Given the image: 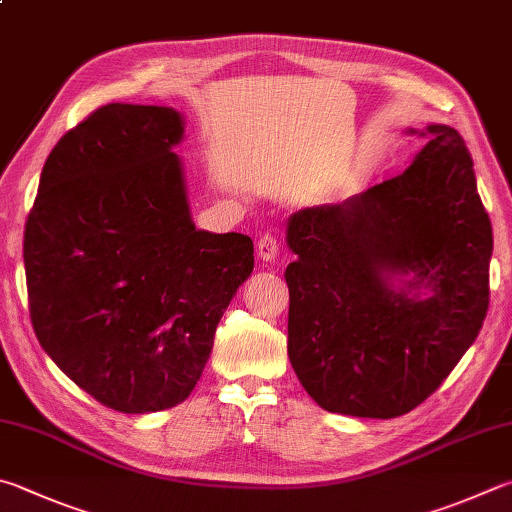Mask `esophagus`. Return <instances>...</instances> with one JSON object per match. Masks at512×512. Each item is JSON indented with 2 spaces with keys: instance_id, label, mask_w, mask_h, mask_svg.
<instances>
[{
  "instance_id": "esophagus-1",
  "label": "esophagus",
  "mask_w": 512,
  "mask_h": 512,
  "mask_svg": "<svg viewBox=\"0 0 512 512\" xmlns=\"http://www.w3.org/2000/svg\"><path fill=\"white\" fill-rule=\"evenodd\" d=\"M280 253V241L271 232H264L262 237L257 239V255L264 259V262H273V259Z\"/></svg>"
}]
</instances>
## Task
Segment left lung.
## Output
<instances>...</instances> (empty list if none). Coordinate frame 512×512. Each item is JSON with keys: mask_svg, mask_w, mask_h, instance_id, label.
Returning a JSON list of instances; mask_svg holds the SVG:
<instances>
[{"mask_svg": "<svg viewBox=\"0 0 512 512\" xmlns=\"http://www.w3.org/2000/svg\"><path fill=\"white\" fill-rule=\"evenodd\" d=\"M405 172L288 219V360L327 412L394 418L432 396L479 336L492 226L457 129ZM415 273L398 292L394 274ZM433 293L420 300L411 291Z\"/></svg>", "mask_w": 512, "mask_h": 512, "instance_id": "obj_1", "label": "left lung"}]
</instances>
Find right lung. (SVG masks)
Here are the masks:
<instances>
[{"instance_id": "1", "label": "right lung", "mask_w": 512, "mask_h": 512, "mask_svg": "<svg viewBox=\"0 0 512 512\" xmlns=\"http://www.w3.org/2000/svg\"><path fill=\"white\" fill-rule=\"evenodd\" d=\"M179 111L109 102L64 134L24 228L31 324L80 389L125 414L183 403L253 273V239L190 219Z\"/></svg>"}]
</instances>
